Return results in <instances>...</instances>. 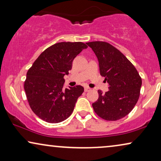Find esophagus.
<instances>
[{
    "mask_svg": "<svg viewBox=\"0 0 161 161\" xmlns=\"http://www.w3.org/2000/svg\"><path fill=\"white\" fill-rule=\"evenodd\" d=\"M90 90H91V88H89V87H86L85 88V92H89V91H90Z\"/></svg>",
    "mask_w": 161,
    "mask_h": 161,
    "instance_id": "esophagus-1",
    "label": "esophagus"
}]
</instances>
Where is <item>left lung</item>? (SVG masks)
Instances as JSON below:
<instances>
[{"mask_svg":"<svg viewBox=\"0 0 161 161\" xmlns=\"http://www.w3.org/2000/svg\"><path fill=\"white\" fill-rule=\"evenodd\" d=\"M99 61L100 72L109 90L92 103L94 111L103 119L116 121L127 116L138 102L142 78L133 64L119 50L105 42H87Z\"/></svg>","mask_w":161,"mask_h":161,"instance_id":"8db88e82","label":"left lung"}]
</instances>
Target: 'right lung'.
<instances>
[{
	"mask_svg": "<svg viewBox=\"0 0 161 161\" xmlns=\"http://www.w3.org/2000/svg\"><path fill=\"white\" fill-rule=\"evenodd\" d=\"M87 47L80 42L56 43L44 50L28 69L24 83L26 97L41 119L58 123L72 114L84 89L76 86L64 89V76L69 74L77 55Z\"/></svg>",
	"mask_w": 161,
	"mask_h": 161,
	"instance_id": "1",
	"label": "right lung"
}]
</instances>
